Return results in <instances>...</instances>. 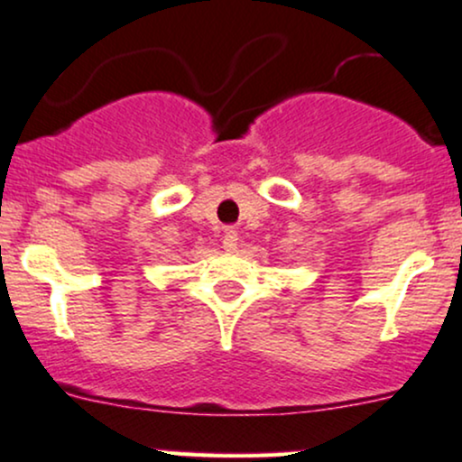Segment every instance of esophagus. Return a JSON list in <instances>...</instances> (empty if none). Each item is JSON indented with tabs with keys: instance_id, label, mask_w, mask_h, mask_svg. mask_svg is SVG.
Returning a JSON list of instances; mask_svg holds the SVG:
<instances>
[{
	"instance_id": "obj_1",
	"label": "esophagus",
	"mask_w": 462,
	"mask_h": 462,
	"mask_svg": "<svg viewBox=\"0 0 462 462\" xmlns=\"http://www.w3.org/2000/svg\"><path fill=\"white\" fill-rule=\"evenodd\" d=\"M236 245H238V232L235 227H227L224 232V249L226 252H235Z\"/></svg>"
}]
</instances>
